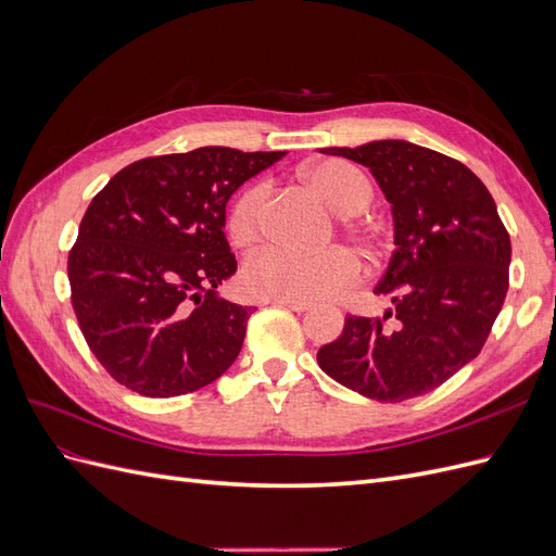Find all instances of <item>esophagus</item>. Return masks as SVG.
I'll list each match as a JSON object with an SVG mask.
<instances>
[{"mask_svg": "<svg viewBox=\"0 0 556 556\" xmlns=\"http://www.w3.org/2000/svg\"><path fill=\"white\" fill-rule=\"evenodd\" d=\"M266 304H274V306H285L294 313H306L311 311L308 301H288V299H274V301H266Z\"/></svg>", "mask_w": 556, "mask_h": 556, "instance_id": "34e87169", "label": "esophagus"}]
</instances>
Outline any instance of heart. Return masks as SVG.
<instances>
[{
  "instance_id": "b5f03b06",
  "label": "heart",
  "mask_w": 556,
  "mask_h": 556,
  "mask_svg": "<svg viewBox=\"0 0 556 556\" xmlns=\"http://www.w3.org/2000/svg\"><path fill=\"white\" fill-rule=\"evenodd\" d=\"M311 188L323 197L325 204L339 213H359L371 201V185L352 166L327 160L301 169ZM266 201V185L252 182L233 199L227 217V231L233 245L248 248L260 239L262 211ZM359 239L368 243L362 231ZM359 262L345 248H327L313 255H301L280 248H268L248 260L243 268L245 290L257 299L319 301L339 294L359 278Z\"/></svg>"
}]
</instances>
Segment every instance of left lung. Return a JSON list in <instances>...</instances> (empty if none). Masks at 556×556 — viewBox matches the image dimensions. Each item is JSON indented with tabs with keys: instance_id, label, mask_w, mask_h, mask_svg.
I'll use <instances>...</instances> for the list:
<instances>
[{
	"instance_id": "1",
	"label": "left lung",
	"mask_w": 556,
	"mask_h": 556,
	"mask_svg": "<svg viewBox=\"0 0 556 556\" xmlns=\"http://www.w3.org/2000/svg\"><path fill=\"white\" fill-rule=\"evenodd\" d=\"M366 166L392 204L394 252L376 294L382 317L348 315L317 350L336 382L368 399L427 394L473 362L508 292L510 237L482 180L462 162L410 141L323 148Z\"/></svg>"
}]
</instances>
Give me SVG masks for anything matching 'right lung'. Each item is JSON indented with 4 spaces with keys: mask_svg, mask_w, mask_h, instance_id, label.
<instances>
[{
    "mask_svg": "<svg viewBox=\"0 0 556 556\" xmlns=\"http://www.w3.org/2000/svg\"><path fill=\"white\" fill-rule=\"evenodd\" d=\"M282 155L206 146L146 157L90 201L66 266L72 304L92 355L127 390L188 394L237 362L255 308L217 294L237 274L225 211Z\"/></svg>",
    "mask_w": 556,
    "mask_h": 556,
    "instance_id": "right-lung-1",
    "label": "right lung"
}]
</instances>
